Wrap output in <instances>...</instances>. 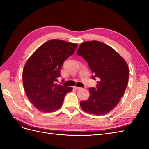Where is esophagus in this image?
Masks as SVG:
<instances>
[{
    "instance_id": "obj_1",
    "label": "esophagus",
    "mask_w": 149,
    "mask_h": 149,
    "mask_svg": "<svg viewBox=\"0 0 149 149\" xmlns=\"http://www.w3.org/2000/svg\"><path fill=\"white\" fill-rule=\"evenodd\" d=\"M76 90H80V89H82V88H80V87H77V86H74V87Z\"/></svg>"
}]
</instances>
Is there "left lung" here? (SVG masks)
<instances>
[{"label":"left lung","mask_w":149,"mask_h":149,"mask_svg":"<svg viewBox=\"0 0 149 149\" xmlns=\"http://www.w3.org/2000/svg\"><path fill=\"white\" fill-rule=\"evenodd\" d=\"M76 54L87 61L93 74L92 78L99 80L96 88H89V97L81 101V107L94 115L108 113L118 104L127 88V63L113 48L97 41L81 43Z\"/></svg>","instance_id":"8db88e82"}]
</instances>
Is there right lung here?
Instances as JSON below:
<instances>
[{"label":"right lung","mask_w":149,"mask_h":149,"mask_svg":"<svg viewBox=\"0 0 149 149\" xmlns=\"http://www.w3.org/2000/svg\"><path fill=\"white\" fill-rule=\"evenodd\" d=\"M78 44L60 40L45 43L29 58L22 78L26 96L37 109L51 112L60 109L71 87L58 84L63 63L73 55Z\"/></svg>","instance_id":"add662e5"}]
</instances>
